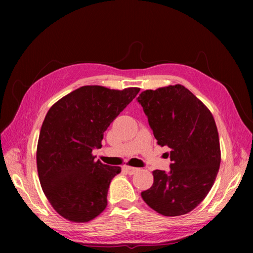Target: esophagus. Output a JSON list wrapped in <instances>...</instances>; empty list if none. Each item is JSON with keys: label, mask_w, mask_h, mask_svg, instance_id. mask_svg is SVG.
Listing matches in <instances>:
<instances>
[{"label": "esophagus", "mask_w": 253, "mask_h": 253, "mask_svg": "<svg viewBox=\"0 0 253 253\" xmlns=\"http://www.w3.org/2000/svg\"><path fill=\"white\" fill-rule=\"evenodd\" d=\"M138 169H139L131 168V166H124V170H125L126 173H127V174H129V175L135 174Z\"/></svg>", "instance_id": "1"}]
</instances>
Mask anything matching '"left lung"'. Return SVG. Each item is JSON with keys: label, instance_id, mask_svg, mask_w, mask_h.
<instances>
[{"label": "left lung", "instance_id": "left-lung-1", "mask_svg": "<svg viewBox=\"0 0 253 253\" xmlns=\"http://www.w3.org/2000/svg\"><path fill=\"white\" fill-rule=\"evenodd\" d=\"M138 102L161 147L170 149L169 173L153 170L143 201L164 216L189 213L207 197L221 164V148L212 113L181 84L146 90Z\"/></svg>", "mask_w": 253, "mask_h": 253}]
</instances>
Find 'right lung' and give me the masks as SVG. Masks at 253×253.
I'll return each instance as SVG.
<instances>
[{"label": "right lung", "instance_id": "obj_1", "mask_svg": "<svg viewBox=\"0 0 253 253\" xmlns=\"http://www.w3.org/2000/svg\"><path fill=\"white\" fill-rule=\"evenodd\" d=\"M140 89L84 85L51 106L37 147L39 180L53 209L64 218L85 223L104 211L111 180L120 166L94 160L103 133Z\"/></svg>", "mask_w": 253, "mask_h": 253}]
</instances>
